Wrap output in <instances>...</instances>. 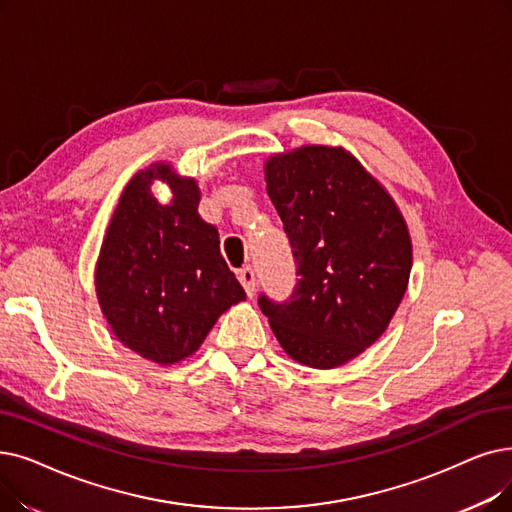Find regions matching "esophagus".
<instances>
[{
  "mask_svg": "<svg viewBox=\"0 0 512 512\" xmlns=\"http://www.w3.org/2000/svg\"><path fill=\"white\" fill-rule=\"evenodd\" d=\"M238 280L244 286V291H247V295L255 297V293H257V278H255L253 268H242L238 272Z\"/></svg>",
  "mask_w": 512,
  "mask_h": 512,
  "instance_id": "obj_1",
  "label": "esophagus"
}]
</instances>
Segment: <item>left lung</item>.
<instances>
[{
    "mask_svg": "<svg viewBox=\"0 0 512 512\" xmlns=\"http://www.w3.org/2000/svg\"><path fill=\"white\" fill-rule=\"evenodd\" d=\"M299 282L259 307L282 349L309 368H337L387 330L412 270L408 226L393 198L345 148L301 146L265 163Z\"/></svg>",
    "mask_w": 512,
    "mask_h": 512,
    "instance_id": "left-lung-1",
    "label": "left lung"
}]
</instances>
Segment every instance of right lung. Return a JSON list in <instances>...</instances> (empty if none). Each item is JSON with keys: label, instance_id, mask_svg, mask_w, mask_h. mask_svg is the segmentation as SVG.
Instances as JSON below:
<instances>
[{"label": "right lung", "instance_id": "right-lung-1", "mask_svg": "<svg viewBox=\"0 0 512 512\" xmlns=\"http://www.w3.org/2000/svg\"><path fill=\"white\" fill-rule=\"evenodd\" d=\"M167 181L172 203L149 186ZM192 177L157 163L131 177L110 219L96 263V293L115 337L157 364L192 355L217 318L247 299L219 253L215 226L198 215Z\"/></svg>", "mask_w": 512, "mask_h": 512}]
</instances>
